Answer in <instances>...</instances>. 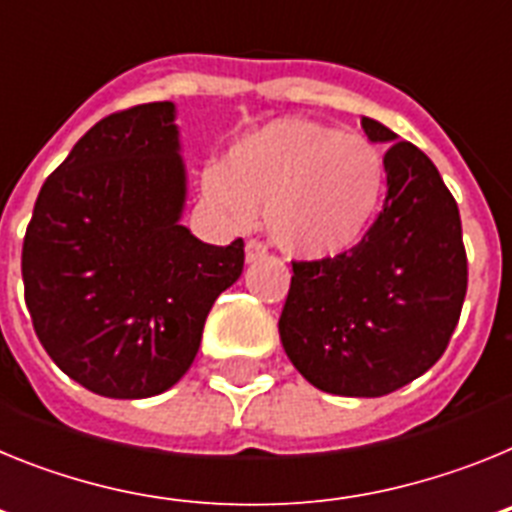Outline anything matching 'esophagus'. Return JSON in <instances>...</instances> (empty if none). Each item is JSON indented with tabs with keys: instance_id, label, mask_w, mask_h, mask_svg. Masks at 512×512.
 Masks as SVG:
<instances>
[{
	"instance_id": "esophagus-1",
	"label": "esophagus",
	"mask_w": 512,
	"mask_h": 512,
	"mask_svg": "<svg viewBox=\"0 0 512 512\" xmlns=\"http://www.w3.org/2000/svg\"><path fill=\"white\" fill-rule=\"evenodd\" d=\"M266 256V246L261 241H248L246 243V261L248 264H253V261H259V259H264Z\"/></svg>"
}]
</instances>
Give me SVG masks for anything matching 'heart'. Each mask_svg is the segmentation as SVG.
<instances>
[{"mask_svg": "<svg viewBox=\"0 0 512 512\" xmlns=\"http://www.w3.org/2000/svg\"><path fill=\"white\" fill-rule=\"evenodd\" d=\"M387 164L372 140L307 117H279L202 171V200L233 228L264 205L271 241L297 259H333L372 228Z\"/></svg>", "mask_w": 512, "mask_h": 512, "instance_id": "1", "label": "heart"}]
</instances>
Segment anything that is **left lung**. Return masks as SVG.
Listing matches in <instances>:
<instances>
[{
  "label": "left lung",
  "mask_w": 512,
  "mask_h": 512,
  "mask_svg": "<svg viewBox=\"0 0 512 512\" xmlns=\"http://www.w3.org/2000/svg\"><path fill=\"white\" fill-rule=\"evenodd\" d=\"M361 128L392 143L382 212L351 251L292 261L279 336L318 390L382 397L428 372L449 346L467 295V251L459 207L431 158L372 117Z\"/></svg>",
  "instance_id": "obj_1"
}]
</instances>
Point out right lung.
<instances>
[{"mask_svg":"<svg viewBox=\"0 0 512 512\" xmlns=\"http://www.w3.org/2000/svg\"><path fill=\"white\" fill-rule=\"evenodd\" d=\"M174 104L112 112L45 179L22 243L33 328L89 392L143 400L174 387L200 351L243 241L210 246L179 223L187 174Z\"/></svg>","mask_w":512,"mask_h":512,"instance_id":"obj_1","label":"right lung"}]
</instances>
